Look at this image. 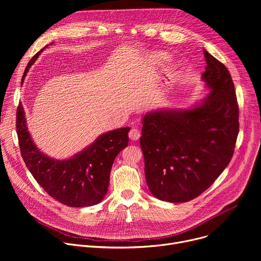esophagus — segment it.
Segmentation results:
<instances>
[{
  "instance_id": "esophagus-1",
  "label": "esophagus",
  "mask_w": 261,
  "mask_h": 261,
  "mask_svg": "<svg viewBox=\"0 0 261 261\" xmlns=\"http://www.w3.org/2000/svg\"><path fill=\"white\" fill-rule=\"evenodd\" d=\"M129 137L132 140H138L140 137V131L137 128H132L129 132Z\"/></svg>"
}]
</instances>
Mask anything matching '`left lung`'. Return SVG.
<instances>
[{
	"label": "left lung",
	"mask_w": 261,
	"mask_h": 261,
	"mask_svg": "<svg viewBox=\"0 0 261 261\" xmlns=\"http://www.w3.org/2000/svg\"><path fill=\"white\" fill-rule=\"evenodd\" d=\"M202 81L210 90L188 109H160L142 119L140 146L151 193L163 201L194 199L229 164L239 134V105L227 68L208 54Z\"/></svg>",
	"instance_id": "obj_1"
}]
</instances>
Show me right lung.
Returning a JSON list of instances; mask_svg holds the SVG:
<instances>
[{
    "label": "right lung",
    "instance_id": "add662e5",
    "mask_svg": "<svg viewBox=\"0 0 261 261\" xmlns=\"http://www.w3.org/2000/svg\"><path fill=\"white\" fill-rule=\"evenodd\" d=\"M46 47L31 59L22 82L30 67ZM129 131L130 128L125 127L106 132L75 156L56 160L41 153L32 140L21 103L16 111V132L25 166L49 196L72 207L91 206L103 200L111 166L118 154L128 145Z\"/></svg>",
    "mask_w": 261,
    "mask_h": 261
}]
</instances>
